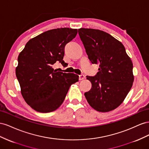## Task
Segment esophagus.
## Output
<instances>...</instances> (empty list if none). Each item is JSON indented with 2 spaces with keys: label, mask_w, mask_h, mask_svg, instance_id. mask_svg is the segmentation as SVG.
<instances>
[{
  "label": "esophagus",
  "mask_w": 149,
  "mask_h": 149,
  "mask_svg": "<svg viewBox=\"0 0 149 149\" xmlns=\"http://www.w3.org/2000/svg\"><path fill=\"white\" fill-rule=\"evenodd\" d=\"M86 79V77H85L84 75L82 74V75H79V79H80V80H84V79Z\"/></svg>",
  "instance_id": "esophagus-1"
}]
</instances>
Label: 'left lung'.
Listing matches in <instances>:
<instances>
[{"label":"left lung","instance_id":"8db88e82","mask_svg":"<svg viewBox=\"0 0 149 149\" xmlns=\"http://www.w3.org/2000/svg\"><path fill=\"white\" fill-rule=\"evenodd\" d=\"M78 31L89 60L100 67L95 77L87 76L92 88L85 97L97 111H111L124 102L132 86V62L124 45L109 33L93 29Z\"/></svg>","mask_w":149,"mask_h":149}]
</instances>
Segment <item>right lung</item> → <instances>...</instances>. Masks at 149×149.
Returning <instances> with one entry per match:
<instances>
[{"instance_id": "right-lung-1", "label": "right lung", "mask_w": 149, "mask_h": 149, "mask_svg": "<svg viewBox=\"0 0 149 149\" xmlns=\"http://www.w3.org/2000/svg\"><path fill=\"white\" fill-rule=\"evenodd\" d=\"M77 29L58 28L32 38L19 55L15 74L26 103L36 111L48 113L63 103L72 84L79 75L54 70L59 61L63 65L65 45L74 39Z\"/></svg>"}]
</instances>
